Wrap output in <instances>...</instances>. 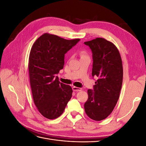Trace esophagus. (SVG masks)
Returning <instances> with one entry per match:
<instances>
[{
    "label": "esophagus",
    "instance_id": "1",
    "mask_svg": "<svg viewBox=\"0 0 146 146\" xmlns=\"http://www.w3.org/2000/svg\"><path fill=\"white\" fill-rule=\"evenodd\" d=\"M72 90H73L74 91H82V88L76 87V86H73Z\"/></svg>",
    "mask_w": 146,
    "mask_h": 146
}]
</instances>
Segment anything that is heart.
Listing matches in <instances>:
<instances>
[{"label":"heart","instance_id":"obj_1","mask_svg":"<svg viewBox=\"0 0 146 146\" xmlns=\"http://www.w3.org/2000/svg\"><path fill=\"white\" fill-rule=\"evenodd\" d=\"M81 55H82V56H85V52H81Z\"/></svg>","mask_w":146,"mask_h":146}]
</instances>
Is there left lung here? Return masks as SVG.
<instances>
[{"mask_svg":"<svg viewBox=\"0 0 146 146\" xmlns=\"http://www.w3.org/2000/svg\"><path fill=\"white\" fill-rule=\"evenodd\" d=\"M84 44L92 52V76L98 77L93 90H88L84 108L88 116L99 121L111 113L119 99L123 79L122 60L117 47L104 38Z\"/></svg>","mask_w":146,"mask_h":146,"instance_id":"left-lung-1","label":"left lung"}]
</instances>
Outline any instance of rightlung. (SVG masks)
Instances as JSON below:
<instances>
[{
  "label": "right lung",
  "mask_w": 146,
  "mask_h": 146,
  "mask_svg": "<svg viewBox=\"0 0 146 146\" xmlns=\"http://www.w3.org/2000/svg\"><path fill=\"white\" fill-rule=\"evenodd\" d=\"M80 40L45 33L31 48L29 69L33 99L39 113L48 119L61 116L72 97V88L60 83L56 74L63 68L64 55Z\"/></svg>",
  "instance_id": "1"
}]
</instances>
